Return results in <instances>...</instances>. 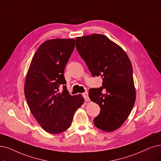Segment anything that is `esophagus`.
Returning a JSON list of instances; mask_svg holds the SVG:
<instances>
[{
    "mask_svg": "<svg viewBox=\"0 0 161 161\" xmlns=\"http://www.w3.org/2000/svg\"><path fill=\"white\" fill-rule=\"evenodd\" d=\"M82 96H83V97H84V98H85L86 100H88V92H84V93H82Z\"/></svg>",
    "mask_w": 161,
    "mask_h": 161,
    "instance_id": "obj_1",
    "label": "esophagus"
}]
</instances>
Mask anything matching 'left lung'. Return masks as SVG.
Returning <instances> with one entry per match:
<instances>
[{
    "mask_svg": "<svg viewBox=\"0 0 161 161\" xmlns=\"http://www.w3.org/2000/svg\"><path fill=\"white\" fill-rule=\"evenodd\" d=\"M76 47L93 76H100L102 86L89 90V98L100 107L94 119L98 129L118 130L129 116L136 98L131 63L125 51L102 34L76 37ZM104 87L106 94L101 92Z\"/></svg>",
    "mask_w": 161,
    "mask_h": 161,
    "instance_id": "left-lung-1",
    "label": "left lung"
}]
</instances>
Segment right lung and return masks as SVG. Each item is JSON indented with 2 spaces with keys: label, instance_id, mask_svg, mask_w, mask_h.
Segmentation results:
<instances>
[{
  "label": "right lung",
  "instance_id": "1",
  "mask_svg": "<svg viewBox=\"0 0 161 161\" xmlns=\"http://www.w3.org/2000/svg\"><path fill=\"white\" fill-rule=\"evenodd\" d=\"M73 39H52L42 43L31 61L24 94L31 113L45 131L57 134L70 127L74 114L85 102L82 94L70 95L64 76L75 48ZM64 85L62 92L60 85Z\"/></svg>",
  "mask_w": 161,
  "mask_h": 161
}]
</instances>
